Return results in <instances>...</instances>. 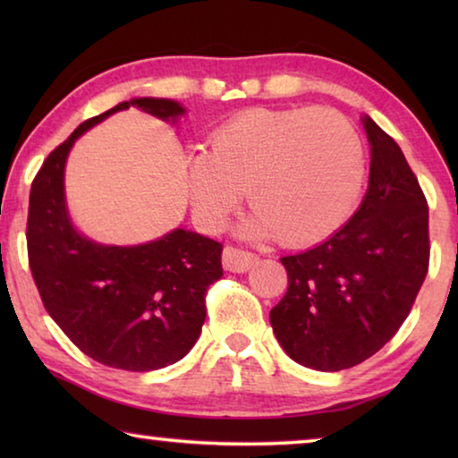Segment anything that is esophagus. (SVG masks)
I'll return each mask as SVG.
<instances>
[{"mask_svg": "<svg viewBox=\"0 0 458 458\" xmlns=\"http://www.w3.org/2000/svg\"><path fill=\"white\" fill-rule=\"evenodd\" d=\"M254 262H257V254L242 250V248L226 246L222 252V265L230 273H246Z\"/></svg>", "mask_w": 458, "mask_h": 458, "instance_id": "esophagus-1", "label": "esophagus"}]
</instances>
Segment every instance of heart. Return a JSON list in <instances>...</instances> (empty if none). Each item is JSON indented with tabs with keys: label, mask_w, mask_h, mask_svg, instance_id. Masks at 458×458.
<instances>
[{
	"label": "heart",
	"mask_w": 458,
	"mask_h": 458,
	"mask_svg": "<svg viewBox=\"0 0 458 458\" xmlns=\"http://www.w3.org/2000/svg\"><path fill=\"white\" fill-rule=\"evenodd\" d=\"M366 172L360 133L333 108H246L214 131L210 149L190 155L191 212L220 230L246 190V234L313 246L352 218Z\"/></svg>",
	"instance_id": "heart-1"
}]
</instances>
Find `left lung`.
I'll use <instances>...</instances> for the list:
<instances>
[{"instance_id":"obj_1","label":"left lung","mask_w":458,"mask_h":458,"mask_svg":"<svg viewBox=\"0 0 458 458\" xmlns=\"http://www.w3.org/2000/svg\"><path fill=\"white\" fill-rule=\"evenodd\" d=\"M369 185L358 212L319 246L281 262L289 289L270 325L301 366L339 371L390 341L428 273V206L398 143L368 114Z\"/></svg>"}]
</instances>
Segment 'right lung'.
<instances>
[{
  "label": "right lung",
  "mask_w": 458,
  "mask_h": 458,
  "mask_svg": "<svg viewBox=\"0 0 458 458\" xmlns=\"http://www.w3.org/2000/svg\"><path fill=\"white\" fill-rule=\"evenodd\" d=\"M129 106L164 121L185 113L169 98H133L81 123L34 177L26 240L42 303L68 339L108 368L151 371L180 361L198 341L208 286L224 275L222 244L182 228L139 246H105L76 232L64 199L68 151Z\"/></svg>",
  "instance_id": "1"
}]
</instances>
